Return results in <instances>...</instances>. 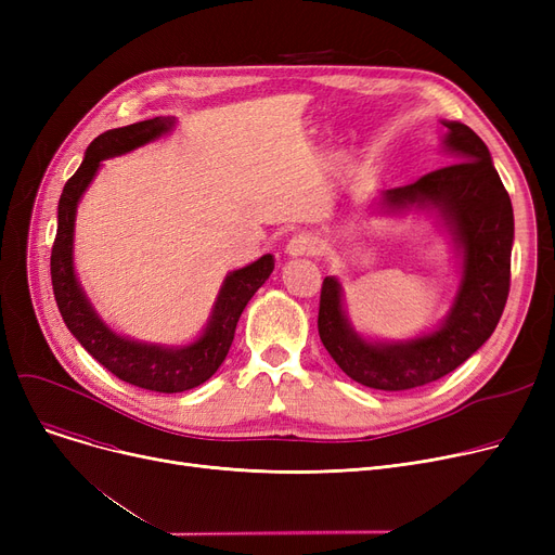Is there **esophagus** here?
Here are the masks:
<instances>
[{"instance_id":"34e87169","label":"esophagus","mask_w":555,"mask_h":555,"mask_svg":"<svg viewBox=\"0 0 555 555\" xmlns=\"http://www.w3.org/2000/svg\"><path fill=\"white\" fill-rule=\"evenodd\" d=\"M317 251V243L306 236V233H297V236H293L287 241L285 245V254L293 256V258H299V256H312Z\"/></svg>"}]
</instances>
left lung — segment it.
<instances>
[{
  "label": "left lung",
  "instance_id": "8db88e82",
  "mask_svg": "<svg viewBox=\"0 0 555 555\" xmlns=\"http://www.w3.org/2000/svg\"><path fill=\"white\" fill-rule=\"evenodd\" d=\"M441 124V149L454 164L410 186L380 191L373 202L389 216L431 214L450 236L459 258V285L448 314L410 339L366 337L346 314L339 279L326 276L322 285L319 337L337 366L371 389L404 391L448 375L498 328L508 299L515 238L511 197L488 145L461 121Z\"/></svg>",
  "mask_w": 555,
  "mask_h": 555
}]
</instances>
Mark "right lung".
<instances>
[{"label": "right lung", "mask_w": 555, "mask_h": 555, "mask_svg": "<svg viewBox=\"0 0 555 555\" xmlns=\"http://www.w3.org/2000/svg\"><path fill=\"white\" fill-rule=\"evenodd\" d=\"M175 126H178L175 116H155L149 121L107 130L87 145L82 164L65 184L57 202V231L51 249L53 295L72 335L119 380L159 393L189 391L209 380L229 353L245 306L274 270V256L266 254L249 266L229 272L220 285L207 326L193 341L182 346L132 339L103 322L90 297L85 295L74 266V233L80 197L90 189L103 159L132 153L145 143L166 137Z\"/></svg>", "instance_id": "add662e5"}]
</instances>
